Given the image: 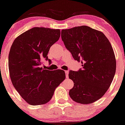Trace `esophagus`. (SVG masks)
<instances>
[{"mask_svg":"<svg viewBox=\"0 0 125 125\" xmlns=\"http://www.w3.org/2000/svg\"><path fill=\"white\" fill-rule=\"evenodd\" d=\"M65 73H66V78H68V75H69V71H65Z\"/></svg>","mask_w":125,"mask_h":125,"instance_id":"34e87169","label":"esophagus"}]
</instances>
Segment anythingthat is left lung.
Returning a JSON list of instances; mask_svg holds the SVG:
<instances>
[{
  "instance_id": "left-lung-1",
  "label": "left lung",
  "mask_w": 125,
  "mask_h": 125,
  "mask_svg": "<svg viewBox=\"0 0 125 125\" xmlns=\"http://www.w3.org/2000/svg\"><path fill=\"white\" fill-rule=\"evenodd\" d=\"M62 39L82 69L70 71L74 86L70 97L79 104H87L100 99L109 88L116 72V62L109 41L102 31L87 26L63 29Z\"/></svg>"
}]
</instances>
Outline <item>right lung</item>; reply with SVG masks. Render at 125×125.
Returning <instances> with one entry per match:
<instances>
[{
	"instance_id": "right-lung-1",
	"label": "right lung",
	"mask_w": 125,
	"mask_h": 125,
	"mask_svg": "<svg viewBox=\"0 0 125 125\" xmlns=\"http://www.w3.org/2000/svg\"><path fill=\"white\" fill-rule=\"evenodd\" d=\"M60 36V29L35 27L17 37L12 44L9 54L10 77L16 90L31 105L49 102L65 79L62 70L41 67L44 59L48 60L50 48Z\"/></svg>"
}]
</instances>
